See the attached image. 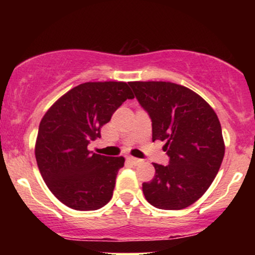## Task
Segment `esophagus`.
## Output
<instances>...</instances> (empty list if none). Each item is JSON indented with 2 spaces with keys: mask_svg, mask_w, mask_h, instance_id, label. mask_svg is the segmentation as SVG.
I'll use <instances>...</instances> for the list:
<instances>
[{
  "mask_svg": "<svg viewBox=\"0 0 255 255\" xmlns=\"http://www.w3.org/2000/svg\"><path fill=\"white\" fill-rule=\"evenodd\" d=\"M127 159H128V162H130L131 164H134V165H137L141 163V159H137V158H134V157H128Z\"/></svg>",
  "mask_w": 255,
  "mask_h": 255,
  "instance_id": "34e87169",
  "label": "esophagus"
}]
</instances>
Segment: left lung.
<instances>
[{
  "mask_svg": "<svg viewBox=\"0 0 255 255\" xmlns=\"http://www.w3.org/2000/svg\"><path fill=\"white\" fill-rule=\"evenodd\" d=\"M152 120V141H165L168 165L142 183L146 200L157 209L182 210L204 195L215 180L225 145L211 105L188 87L169 81H130Z\"/></svg>",
  "mask_w": 255,
  "mask_h": 255,
  "instance_id": "left-lung-1",
  "label": "left lung"
}]
</instances>
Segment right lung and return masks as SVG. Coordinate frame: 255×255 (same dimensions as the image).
Wrapping results in <instances>:
<instances>
[{"label": "right lung", "mask_w": 255, "mask_h": 255, "mask_svg": "<svg viewBox=\"0 0 255 255\" xmlns=\"http://www.w3.org/2000/svg\"><path fill=\"white\" fill-rule=\"evenodd\" d=\"M131 98L124 81H90L64 93L43 116L34 145L37 165L66 206L92 211L110 201L125 158L92 153L87 145L101 137V128Z\"/></svg>", "instance_id": "obj_1"}]
</instances>
